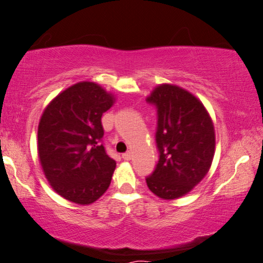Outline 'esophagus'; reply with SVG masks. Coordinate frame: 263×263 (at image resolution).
I'll return each mask as SVG.
<instances>
[{
  "label": "esophagus",
  "instance_id": "34e87169",
  "mask_svg": "<svg viewBox=\"0 0 263 263\" xmlns=\"http://www.w3.org/2000/svg\"><path fill=\"white\" fill-rule=\"evenodd\" d=\"M122 158H123L124 160H130L132 159V153L130 152H127V153L122 154Z\"/></svg>",
  "mask_w": 263,
  "mask_h": 263
}]
</instances>
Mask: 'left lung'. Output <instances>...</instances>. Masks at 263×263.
<instances>
[{"label":"left lung","mask_w":263,"mask_h":263,"mask_svg":"<svg viewBox=\"0 0 263 263\" xmlns=\"http://www.w3.org/2000/svg\"><path fill=\"white\" fill-rule=\"evenodd\" d=\"M146 102L157 107L159 151L147 185L160 199L176 200L193 190L210 171L215 152L213 122L200 99L176 85L157 86Z\"/></svg>","instance_id":"left-lung-1"}]
</instances>
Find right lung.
I'll use <instances>...</instances> for the list:
<instances>
[{
	"mask_svg": "<svg viewBox=\"0 0 263 263\" xmlns=\"http://www.w3.org/2000/svg\"><path fill=\"white\" fill-rule=\"evenodd\" d=\"M115 96L92 81L56 96L38 125V158L52 189L78 204H91L109 188L116 161L102 145L103 114Z\"/></svg>",
	"mask_w": 263,
	"mask_h": 263,
	"instance_id": "1",
	"label": "right lung"
}]
</instances>
